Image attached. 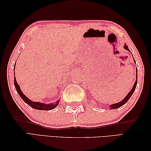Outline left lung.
<instances>
[{
  "instance_id": "left-lung-1",
  "label": "left lung",
  "mask_w": 151,
  "mask_h": 151,
  "mask_svg": "<svg viewBox=\"0 0 151 151\" xmlns=\"http://www.w3.org/2000/svg\"><path fill=\"white\" fill-rule=\"evenodd\" d=\"M124 49L125 50H128V51H129V52H130L129 49V47H128L127 45H126V44H124ZM134 62H135V60H134ZM137 69H136V74H137ZM137 75H136V82H135V83H134V84L133 87H132V89H131V91L129 93H128V95L126 96V97H124V99H123V101L119 102H118V103L113 104L110 105V106H109V107H110V109H117V108H120L121 106H122L127 103V102L128 101H129V99L130 98L131 96H132V95L133 94V93H134V90H135V89H136V85H137Z\"/></svg>"
}]
</instances>
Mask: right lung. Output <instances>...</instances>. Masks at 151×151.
I'll return each instance as SVG.
<instances>
[{
    "mask_svg": "<svg viewBox=\"0 0 151 151\" xmlns=\"http://www.w3.org/2000/svg\"><path fill=\"white\" fill-rule=\"evenodd\" d=\"M15 64L14 65V86L15 87L16 91H17L19 96L22 98V100H23L27 104L29 105L32 108L36 109V110H51L57 106L58 104L59 103L60 100H58L55 102H53V103L45 104V103H43V102H34L30 100L28 98H27L26 97V95H24L23 94V93L21 91L20 87H19V86L17 83V81H16V79L15 77Z\"/></svg>",
    "mask_w": 151,
    "mask_h": 151,
    "instance_id": "right-lung-1",
    "label": "right lung"
}]
</instances>
